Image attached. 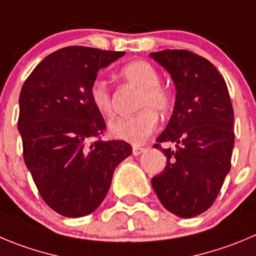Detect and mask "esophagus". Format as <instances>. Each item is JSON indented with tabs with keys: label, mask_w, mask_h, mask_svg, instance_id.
Here are the masks:
<instances>
[{
	"label": "esophagus",
	"mask_w": 256,
	"mask_h": 256,
	"mask_svg": "<svg viewBox=\"0 0 256 256\" xmlns=\"http://www.w3.org/2000/svg\"><path fill=\"white\" fill-rule=\"evenodd\" d=\"M145 152V148H142V146H134L132 148V154L134 155H140L142 152Z\"/></svg>",
	"instance_id": "1"
}]
</instances>
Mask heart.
Here are the masks:
<instances>
[{
	"instance_id": "heart-1",
	"label": "heart",
	"mask_w": 256,
	"mask_h": 256,
	"mask_svg": "<svg viewBox=\"0 0 256 256\" xmlns=\"http://www.w3.org/2000/svg\"><path fill=\"white\" fill-rule=\"evenodd\" d=\"M121 76L126 82L135 86L142 93L138 100V114L128 117H116L110 121L108 131L112 136L131 144H142L155 130L158 125V114H166L172 107L173 100L166 88L162 87L159 72L145 60H134L121 69ZM90 97L93 106L100 114L108 116L112 112L111 92L107 83L96 80L90 90Z\"/></svg>"
}]
</instances>
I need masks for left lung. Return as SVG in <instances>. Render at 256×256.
<instances>
[{
  "mask_svg": "<svg viewBox=\"0 0 256 256\" xmlns=\"http://www.w3.org/2000/svg\"><path fill=\"white\" fill-rule=\"evenodd\" d=\"M150 58L176 86L173 114L158 142L166 166L152 179L158 198L172 214L190 218L212 206L231 168L235 134L228 86L214 64L188 50H162Z\"/></svg>",
  "mask_w": 256,
  "mask_h": 256,
  "instance_id": "1",
  "label": "left lung"
}]
</instances>
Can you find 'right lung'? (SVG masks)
<instances>
[{
	"label": "right lung",
	"mask_w": 256,
	"mask_h": 256,
	"mask_svg": "<svg viewBox=\"0 0 256 256\" xmlns=\"http://www.w3.org/2000/svg\"><path fill=\"white\" fill-rule=\"evenodd\" d=\"M125 56L66 46L45 56L20 92L18 128L24 160L48 206L66 217L98 208L116 166L132 152L122 140H94L104 117L90 97L100 69Z\"/></svg>",
	"instance_id": "obj_1"
}]
</instances>
